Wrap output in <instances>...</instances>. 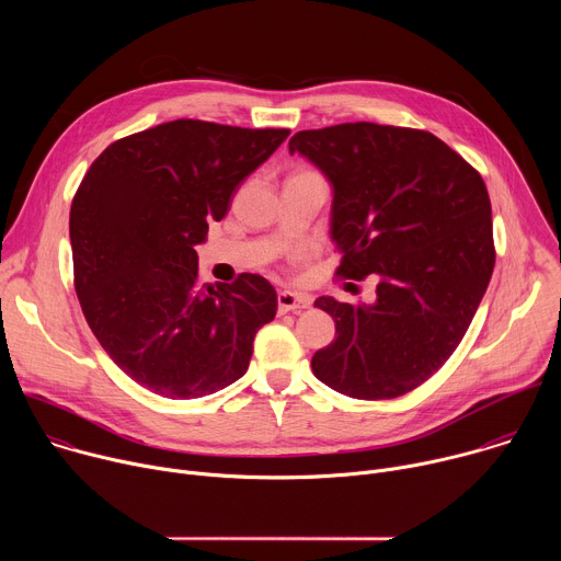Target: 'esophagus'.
<instances>
[{"instance_id": "34e87169", "label": "esophagus", "mask_w": 561, "mask_h": 561, "mask_svg": "<svg viewBox=\"0 0 561 561\" xmlns=\"http://www.w3.org/2000/svg\"><path fill=\"white\" fill-rule=\"evenodd\" d=\"M312 304V299L308 295L301 293H293V290H279L277 293V308L279 312H288V310H299V308H308Z\"/></svg>"}]
</instances>
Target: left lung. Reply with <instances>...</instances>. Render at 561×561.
<instances>
[{
    "label": "left lung",
    "instance_id": "8db88e82",
    "mask_svg": "<svg viewBox=\"0 0 561 561\" xmlns=\"http://www.w3.org/2000/svg\"><path fill=\"white\" fill-rule=\"evenodd\" d=\"M288 150L333 184L337 277L377 279L373 304L314 301L335 319L337 337L312 355V373L355 399L407 394L455 353L489 288L495 244L486 184L459 152L417 128L337 124L295 133Z\"/></svg>",
    "mask_w": 561,
    "mask_h": 561
}]
</instances>
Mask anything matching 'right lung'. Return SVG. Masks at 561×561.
Segmentation results:
<instances>
[{"instance_id":"add662e5","label":"right lung","mask_w":561,"mask_h":561,"mask_svg":"<svg viewBox=\"0 0 561 561\" xmlns=\"http://www.w3.org/2000/svg\"><path fill=\"white\" fill-rule=\"evenodd\" d=\"M288 135L175 119L113 141L79 184L75 290L102 348L146 390L195 399L249 370L277 293L253 273L199 286L195 247Z\"/></svg>"}]
</instances>
